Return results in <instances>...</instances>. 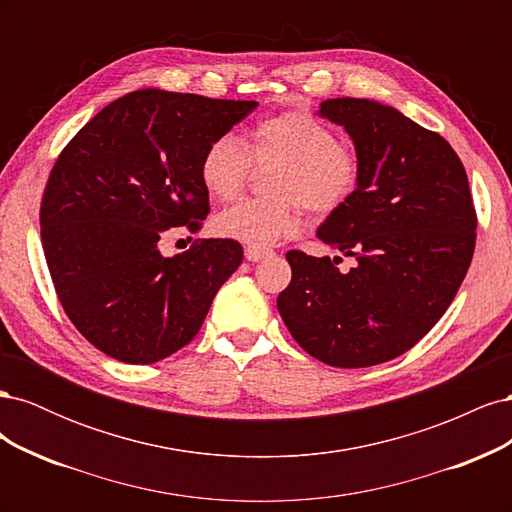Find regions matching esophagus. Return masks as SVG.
<instances>
[{
    "label": "esophagus",
    "mask_w": 512,
    "mask_h": 512,
    "mask_svg": "<svg viewBox=\"0 0 512 512\" xmlns=\"http://www.w3.org/2000/svg\"><path fill=\"white\" fill-rule=\"evenodd\" d=\"M273 252H269V250H260V247H245V258L250 260V262H258V260H262V258H267V256H271Z\"/></svg>",
    "instance_id": "obj_1"
}]
</instances>
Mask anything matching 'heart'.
<instances>
[{"mask_svg":"<svg viewBox=\"0 0 512 512\" xmlns=\"http://www.w3.org/2000/svg\"><path fill=\"white\" fill-rule=\"evenodd\" d=\"M256 166L275 164L273 198H247L213 218V232L250 247H267L301 228V209L333 213L359 188L361 160L350 145L335 141L333 130L309 111H284L260 119L243 145L222 134L200 158V181L215 200L237 198Z\"/></svg>","mask_w":512,"mask_h":512,"instance_id":"obj_1","label":"heart"}]
</instances>
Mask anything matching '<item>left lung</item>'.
I'll list each match as a JSON object with an SVG mask.
<instances>
[{
	"mask_svg": "<svg viewBox=\"0 0 512 512\" xmlns=\"http://www.w3.org/2000/svg\"><path fill=\"white\" fill-rule=\"evenodd\" d=\"M361 160L359 188L318 228L356 267L290 250L292 280L277 297L290 335L331 367H369L423 339L455 299L476 241L466 168L436 132L365 98L320 104ZM342 260V258H339Z\"/></svg>",
	"mask_w": 512,
	"mask_h": 512,
	"instance_id": "1",
	"label": "left lung"
}]
</instances>
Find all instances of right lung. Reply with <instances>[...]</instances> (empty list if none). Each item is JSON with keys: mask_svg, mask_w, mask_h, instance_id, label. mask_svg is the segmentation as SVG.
Listing matches in <instances>:
<instances>
[{"mask_svg": "<svg viewBox=\"0 0 512 512\" xmlns=\"http://www.w3.org/2000/svg\"><path fill=\"white\" fill-rule=\"evenodd\" d=\"M258 102L138 89L104 106L59 153L42 196V247L57 297L89 344L149 365L190 344L243 247L205 239L160 254L170 228L209 213L207 145Z\"/></svg>", "mask_w": 512, "mask_h": 512, "instance_id": "right-lung-1", "label": "right lung"}]
</instances>
